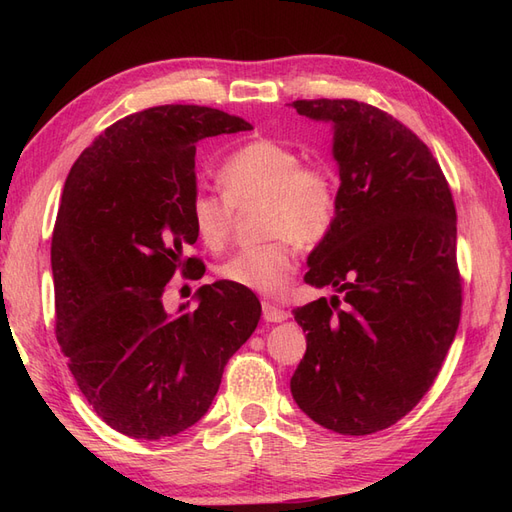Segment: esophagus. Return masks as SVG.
Returning a JSON list of instances; mask_svg holds the SVG:
<instances>
[{
    "mask_svg": "<svg viewBox=\"0 0 512 512\" xmlns=\"http://www.w3.org/2000/svg\"><path fill=\"white\" fill-rule=\"evenodd\" d=\"M288 316H290L288 309L277 307V305H273L269 301L262 303V318H265L267 322H284Z\"/></svg>",
    "mask_w": 512,
    "mask_h": 512,
    "instance_id": "34e87169",
    "label": "esophagus"
}]
</instances>
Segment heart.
<instances>
[{
	"label": "heart",
	"instance_id": "b5f03b06",
	"mask_svg": "<svg viewBox=\"0 0 512 512\" xmlns=\"http://www.w3.org/2000/svg\"><path fill=\"white\" fill-rule=\"evenodd\" d=\"M220 192H198L190 218L207 247H222L235 224V207L262 203L267 243L245 247L222 262V280L280 297L297 273V245L314 250L329 239L339 213V188L333 168L301 162L292 147L256 138L235 149L218 173Z\"/></svg>",
	"mask_w": 512,
	"mask_h": 512
}]
</instances>
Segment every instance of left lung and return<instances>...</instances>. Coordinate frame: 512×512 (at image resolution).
<instances>
[{
    "label": "left lung",
    "instance_id": "obj_1",
    "mask_svg": "<svg viewBox=\"0 0 512 512\" xmlns=\"http://www.w3.org/2000/svg\"><path fill=\"white\" fill-rule=\"evenodd\" d=\"M333 123L339 213L309 254L305 282L344 299L294 309L307 350L290 380L297 406L344 436L395 425L431 389L461 316L457 213L429 147L356 100H297Z\"/></svg>",
    "mask_w": 512,
    "mask_h": 512
}]
</instances>
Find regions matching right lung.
Returning <instances> with one entry per match:
<instances>
[{
    "mask_svg": "<svg viewBox=\"0 0 512 512\" xmlns=\"http://www.w3.org/2000/svg\"><path fill=\"white\" fill-rule=\"evenodd\" d=\"M245 130L218 108L153 106L106 128L70 168L51 243L55 333L89 406L123 436L198 423L260 320L256 294L230 282L200 286L194 312L162 303L177 271L203 269L185 256L198 239L196 143Z\"/></svg>",
    "mask_w": 512,
    "mask_h": 512,
    "instance_id": "obj_1",
    "label": "right lung"
}]
</instances>
